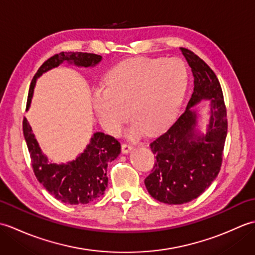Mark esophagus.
<instances>
[{"mask_svg": "<svg viewBox=\"0 0 255 255\" xmlns=\"http://www.w3.org/2000/svg\"><path fill=\"white\" fill-rule=\"evenodd\" d=\"M132 148H133V145H132V144H130V143H123V145H122V151H123V153H128V152H130Z\"/></svg>", "mask_w": 255, "mask_h": 255, "instance_id": "1", "label": "esophagus"}]
</instances>
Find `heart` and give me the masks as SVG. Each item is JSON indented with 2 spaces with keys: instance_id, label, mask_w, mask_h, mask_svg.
Listing matches in <instances>:
<instances>
[{
  "instance_id": "1",
  "label": "heart",
  "mask_w": 255,
  "mask_h": 255,
  "mask_svg": "<svg viewBox=\"0 0 255 255\" xmlns=\"http://www.w3.org/2000/svg\"><path fill=\"white\" fill-rule=\"evenodd\" d=\"M188 73L177 58H134L117 64L105 88L93 91L92 106L107 131L118 133L134 119L131 134L164 130L174 121L185 96ZM129 112H128V108Z\"/></svg>"
}]
</instances>
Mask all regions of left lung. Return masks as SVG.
<instances>
[{
    "label": "left lung",
    "instance_id": "obj_1",
    "mask_svg": "<svg viewBox=\"0 0 255 255\" xmlns=\"http://www.w3.org/2000/svg\"><path fill=\"white\" fill-rule=\"evenodd\" d=\"M180 49L192 69L194 92L185 112L169 130L150 143L156 162L144 180L151 196L169 205L197 198L217 177L228 128L223 91L216 74L194 52ZM207 100L210 108L202 131L201 114L196 106Z\"/></svg>",
    "mask_w": 255,
    "mask_h": 255
}]
</instances>
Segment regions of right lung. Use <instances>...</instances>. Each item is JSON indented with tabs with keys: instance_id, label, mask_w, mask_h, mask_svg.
<instances>
[{
	"instance_id": "obj_1",
	"label": "right lung",
	"mask_w": 255,
	"mask_h": 255,
	"mask_svg": "<svg viewBox=\"0 0 255 255\" xmlns=\"http://www.w3.org/2000/svg\"><path fill=\"white\" fill-rule=\"evenodd\" d=\"M102 59V56L86 52H61L48 59L31 80L26 111L29 110L36 82L42 74L62 63L77 68H94ZM23 132L37 180L56 199L70 205L88 204L104 194L108 184L107 165L121 153L122 147L117 139L101 131L94 132L83 152L74 160L53 163L42 152L26 118L23 121Z\"/></svg>"
}]
</instances>
